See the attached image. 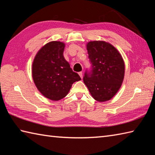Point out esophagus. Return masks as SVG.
I'll return each mask as SVG.
<instances>
[{
    "label": "esophagus",
    "instance_id": "esophagus-1",
    "mask_svg": "<svg viewBox=\"0 0 155 155\" xmlns=\"http://www.w3.org/2000/svg\"><path fill=\"white\" fill-rule=\"evenodd\" d=\"M78 74H79L80 77H81V78H83V72H78Z\"/></svg>",
    "mask_w": 155,
    "mask_h": 155
}]
</instances>
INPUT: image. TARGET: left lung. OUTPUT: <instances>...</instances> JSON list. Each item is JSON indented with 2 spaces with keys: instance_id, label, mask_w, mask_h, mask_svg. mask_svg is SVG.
Instances as JSON below:
<instances>
[{
  "instance_id": "1",
  "label": "left lung",
  "mask_w": 155,
  "mask_h": 155,
  "mask_svg": "<svg viewBox=\"0 0 155 155\" xmlns=\"http://www.w3.org/2000/svg\"><path fill=\"white\" fill-rule=\"evenodd\" d=\"M87 49L92 70L85 72L84 83L94 100L109 101L117 94L123 82V58L114 46L104 41L88 42Z\"/></svg>"
}]
</instances>
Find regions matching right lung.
<instances>
[{"label": "right lung", "mask_w": 155, "mask_h": 155, "mask_svg": "<svg viewBox=\"0 0 155 155\" xmlns=\"http://www.w3.org/2000/svg\"><path fill=\"white\" fill-rule=\"evenodd\" d=\"M65 44L51 41L41 47L32 62V76L39 92L46 98L57 101L67 96L74 82L81 80L65 60Z\"/></svg>", "instance_id": "obj_1"}]
</instances>
